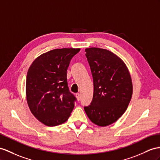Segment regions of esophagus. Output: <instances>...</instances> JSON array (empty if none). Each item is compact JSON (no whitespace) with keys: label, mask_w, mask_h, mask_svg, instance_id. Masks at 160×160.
<instances>
[{"label":"esophagus","mask_w":160,"mask_h":160,"mask_svg":"<svg viewBox=\"0 0 160 160\" xmlns=\"http://www.w3.org/2000/svg\"><path fill=\"white\" fill-rule=\"evenodd\" d=\"M76 98H77V99L78 100V101L80 99L81 97H80V93H76Z\"/></svg>","instance_id":"1"}]
</instances>
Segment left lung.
<instances>
[{
	"instance_id": "obj_1",
	"label": "left lung",
	"mask_w": 160,
	"mask_h": 160,
	"mask_svg": "<svg viewBox=\"0 0 160 160\" xmlns=\"http://www.w3.org/2000/svg\"><path fill=\"white\" fill-rule=\"evenodd\" d=\"M92 73L94 92L91 105L84 107L91 121L99 126L116 122L128 108L132 95L130 72L119 57L108 50L85 49Z\"/></svg>"
}]
</instances>
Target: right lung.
<instances>
[{"label":"right lung","instance_id":"obj_1","mask_svg":"<svg viewBox=\"0 0 160 160\" xmlns=\"http://www.w3.org/2000/svg\"><path fill=\"white\" fill-rule=\"evenodd\" d=\"M80 48H57L38 57L28 69L26 93L32 113L42 124L55 126L66 122L76 100L69 91L67 70Z\"/></svg>","mask_w":160,"mask_h":160}]
</instances>
